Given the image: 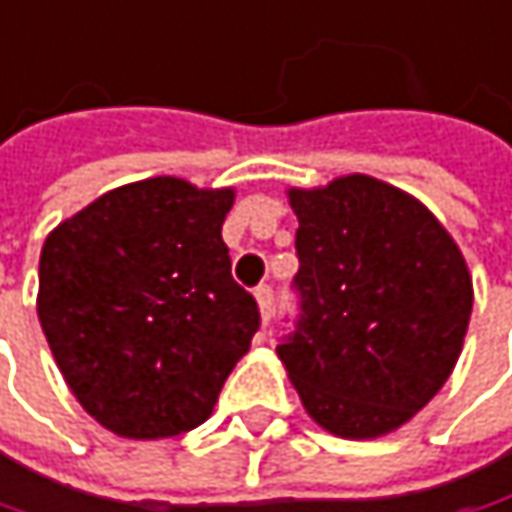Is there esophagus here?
Here are the masks:
<instances>
[{
  "label": "esophagus",
  "mask_w": 512,
  "mask_h": 512,
  "mask_svg": "<svg viewBox=\"0 0 512 512\" xmlns=\"http://www.w3.org/2000/svg\"><path fill=\"white\" fill-rule=\"evenodd\" d=\"M255 299L257 307H260V319L263 322H269L272 319V313H275V290L269 287V284H260L255 290Z\"/></svg>",
  "instance_id": "1"
}]
</instances>
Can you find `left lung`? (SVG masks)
I'll list each match as a JSON object with an SVG mask.
<instances>
[{
	"label": "left lung",
	"instance_id": "obj_1",
	"mask_svg": "<svg viewBox=\"0 0 512 512\" xmlns=\"http://www.w3.org/2000/svg\"><path fill=\"white\" fill-rule=\"evenodd\" d=\"M299 316L278 357L331 434L375 440L448 381L472 316V278L437 216L369 175L290 190Z\"/></svg>",
	"mask_w": 512,
	"mask_h": 512
}]
</instances>
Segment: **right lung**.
Wrapping results in <instances>:
<instances>
[{
	"label": "right lung",
	"mask_w": 512,
	"mask_h": 512,
	"mask_svg": "<svg viewBox=\"0 0 512 512\" xmlns=\"http://www.w3.org/2000/svg\"><path fill=\"white\" fill-rule=\"evenodd\" d=\"M234 190L146 178L61 222L37 316L78 404L128 440L193 431L260 328L222 240Z\"/></svg>",
	"instance_id": "obj_1"
}]
</instances>
